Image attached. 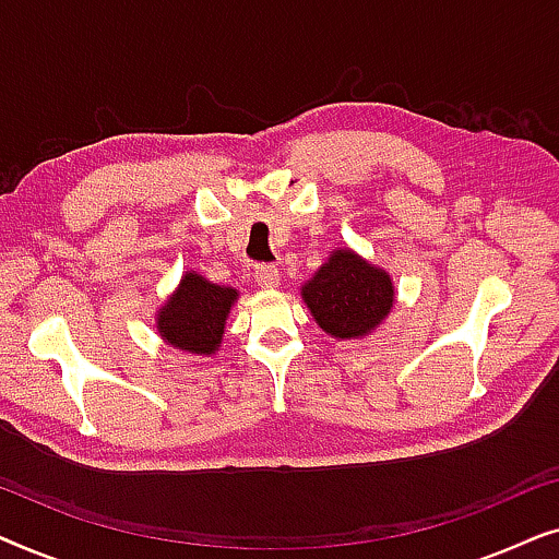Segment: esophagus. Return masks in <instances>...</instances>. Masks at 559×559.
I'll return each mask as SVG.
<instances>
[{
    "label": "esophagus",
    "mask_w": 559,
    "mask_h": 559,
    "mask_svg": "<svg viewBox=\"0 0 559 559\" xmlns=\"http://www.w3.org/2000/svg\"><path fill=\"white\" fill-rule=\"evenodd\" d=\"M254 280H257L259 287L274 289V287L280 285V272H277V266H272V264H259L257 270H254Z\"/></svg>",
    "instance_id": "esophagus-1"
}]
</instances>
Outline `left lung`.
Returning <instances> with one entry per match:
<instances>
[{
    "label": "left lung",
    "mask_w": 559,
    "mask_h": 559,
    "mask_svg": "<svg viewBox=\"0 0 559 559\" xmlns=\"http://www.w3.org/2000/svg\"><path fill=\"white\" fill-rule=\"evenodd\" d=\"M312 318L335 338H356L377 328L394 302L386 272L341 249L302 287Z\"/></svg>",
    "instance_id": "obj_1"
}]
</instances>
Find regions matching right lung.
<instances>
[{
  "mask_svg": "<svg viewBox=\"0 0 559 559\" xmlns=\"http://www.w3.org/2000/svg\"><path fill=\"white\" fill-rule=\"evenodd\" d=\"M236 289L211 285L201 274H186L178 293L159 310L157 328L170 346L190 354H213L224 338L226 316Z\"/></svg>",
  "mask_w": 559,
  "mask_h": 559,
  "instance_id": "right-lung-1",
  "label": "right lung"
}]
</instances>
